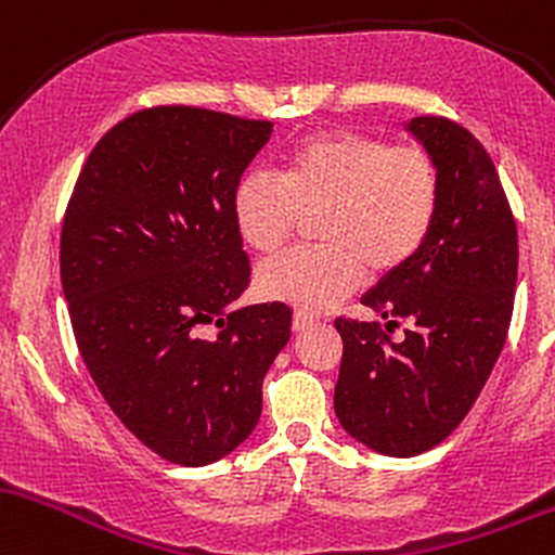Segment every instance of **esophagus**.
Segmentation results:
<instances>
[{
  "label": "esophagus",
  "mask_w": 555,
  "mask_h": 555,
  "mask_svg": "<svg viewBox=\"0 0 555 555\" xmlns=\"http://www.w3.org/2000/svg\"><path fill=\"white\" fill-rule=\"evenodd\" d=\"M314 325V317L307 314V311H296L294 314V322H291V327H294V333H301V330H307Z\"/></svg>",
  "instance_id": "1"
}]
</instances>
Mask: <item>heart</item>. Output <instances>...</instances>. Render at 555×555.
Listing matches in <instances>:
<instances>
[{
    "label": "heart",
    "instance_id": "heart-1",
    "mask_svg": "<svg viewBox=\"0 0 555 555\" xmlns=\"http://www.w3.org/2000/svg\"><path fill=\"white\" fill-rule=\"evenodd\" d=\"M440 209V172L422 146H393L359 130H322L283 154L280 178L246 172L233 191L241 241L278 251L301 217L317 220L320 248L280 254L257 270L270 301L322 311L372 278L406 267L433 233Z\"/></svg>",
    "mask_w": 555,
    "mask_h": 555
}]
</instances>
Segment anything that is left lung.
I'll use <instances>...</instances> for the list:
<instances>
[{"mask_svg":"<svg viewBox=\"0 0 555 555\" xmlns=\"http://www.w3.org/2000/svg\"><path fill=\"white\" fill-rule=\"evenodd\" d=\"M406 130L438 165V220L361 304L388 330L409 327L390 340L379 322L335 320V414L359 443L401 459L443 443L475 406L506 344L519 267L512 207L482 143L448 117H414Z\"/></svg>","mask_w":555,"mask_h":555,"instance_id":"8db88e82","label":"left lung"}]
</instances>
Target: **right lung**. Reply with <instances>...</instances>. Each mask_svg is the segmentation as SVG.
Masks as SVG:
<instances>
[{
    "instance_id": "1",
    "label": "right lung",
    "mask_w": 555,
    "mask_h": 555,
    "mask_svg": "<svg viewBox=\"0 0 555 555\" xmlns=\"http://www.w3.org/2000/svg\"><path fill=\"white\" fill-rule=\"evenodd\" d=\"M270 135L272 122L215 109L135 112L93 146L62 222L60 278L86 370L117 420L180 466L217 462L251 435L291 338L285 304L228 311L251 275L233 191Z\"/></svg>"
}]
</instances>
